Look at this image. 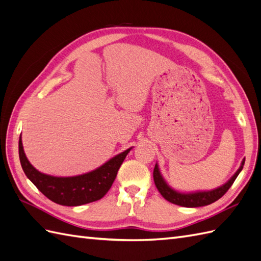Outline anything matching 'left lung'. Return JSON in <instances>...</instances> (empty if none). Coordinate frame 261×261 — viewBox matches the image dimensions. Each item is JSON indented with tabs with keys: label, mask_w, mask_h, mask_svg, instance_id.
Here are the masks:
<instances>
[{
	"label": "left lung",
	"mask_w": 261,
	"mask_h": 261,
	"mask_svg": "<svg viewBox=\"0 0 261 261\" xmlns=\"http://www.w3.org/2000/svg\"><path fill=\"white\" fill-rule=\"evenodd\" d=\"M244 164H245V160L243 161V163H241V166L239 167V169L234 173V175L231 177V178L225 184V185H222L213 190H209V192H197V193H189V194L176 192V190L170 188L167 185V182L165 181L163 176L161 175V171H160V168H158L157 164L155 165L152 176H154V181L158 192L161 193V195L165 199L171 202V204L182 206V207H190V208L201 207V206H207V205L213 204V202L221 198V197L227 193V190L231 187V185L233 184V181L236 180L237 176L239 175L241 169H243Z\"/></svg>",
	"instance_id": "obj_1"
}]
</instances>
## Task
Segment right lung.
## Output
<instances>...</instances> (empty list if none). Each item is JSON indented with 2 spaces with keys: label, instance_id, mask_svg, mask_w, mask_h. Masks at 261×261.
I'll use <instances>...</instances> for the list:
<instances>
[{
  "label": "right lung",
  "instance_id": "obj_1",
  "mask_svg": "<svg viewBox=\"0 0 261 261\" xmlns=\"http://www.w3.org/2000/svg\"><path fill=\"white\" fill-rule=\"evenodd\" d=\"M130 150L120 152L100 167L73 177H55L35 169L25 156L22 139L18 141V155L28 178L49 200L62 206H81L96 201L106 195L116 178L117 171Z\"/></svg>",
  "mask_w": 261,
  "mask_h": 261
}]
</instances>
